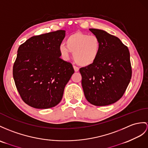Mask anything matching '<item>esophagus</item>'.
<instances>
[{"label":"esophagus","instance_id":"esophagus-1","mask_svg":"<svg viewBox=\"0 0 148 148\" xmlns=\"http://www.w3.org/2000/svg\"><path fill=\"white\" fill-rule=\"evenodd\" d=\"M73 69H74V70H75V71L77 72V71H79V68H78L77 66L73 65Z\"/></svg>","mask_w":148,"mask_h":148}]
</instances>
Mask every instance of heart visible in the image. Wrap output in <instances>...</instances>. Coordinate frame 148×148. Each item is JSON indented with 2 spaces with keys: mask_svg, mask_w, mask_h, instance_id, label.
<instances>
[{
  "mask_svg": "<svg viewBox=\"0 0 148 148\" xmlns=\"http://www.w3.org/2000/svg\"><path fill=\"white\" fill-rule=\"evenodd\" d=\"M100 49L101 42L95 35L75 32L66 38V45L59 46L58 51L64 60L69 59L71 52H73V58L78 65L88 66L95 62Z\"/></svg>",
  "mask_w": 148,
  "mask_h": 148,
  "instance_id": "heart-1",
  "label": "heart"
}]
</instances>
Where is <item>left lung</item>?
Listing matches in <instances>:
<instances>
[{
	"mask_svg": "<svg viewBox=\"0 0 148 148\" xmlns=\"http://www.w3.org/2000/svg\"><path fill=\"white\" fill-rule=\"evenodd\" d=\"M90 31L99 38L101 49L94 63L80 69L84 95L94 106L110 105L123 96L131 81L130 53L117 37L101 29Z\"/></svg>",
	"mask_w": 148,
	"mask_h": 148,
	"instance_id": "1",
	"label": "left lung"
}]
</instances>
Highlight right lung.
Returning a JSON list of instances; mask_svg holds the SVG:
<instances>
[{"label": "right lung", "mask_w": 148, "mask_h": 148, "mask_svg": "<svg viewBox=\"0 0 148 148\" xmlns=\"http://www.w3.org/2000/svg\"><path fill=\"white\" fill-rule=\"evenodd\" d=\"M65 31L34 36L21 45L13 66V78L23 101L36 109H49L62 99L74 73L58 51Z\"/></svg>", "instance_id": "obj_1"}]
</instances>
